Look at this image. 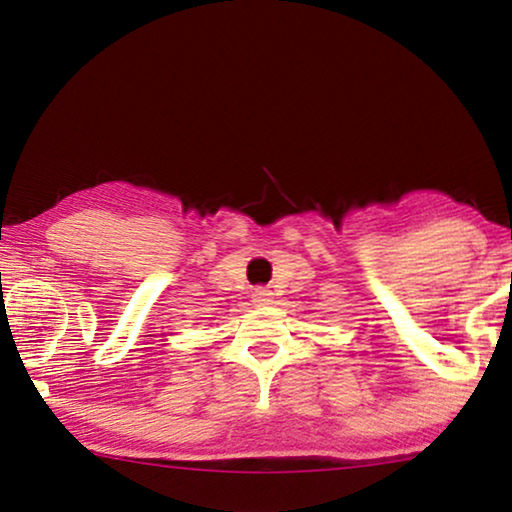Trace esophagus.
<instances>
[{
  "label": "esophagus",
  "instance_id": "esophagus-1",
  "mask_svg": "<svg viewBox=\"0 0 512 512\" xmlns=\"http://www.w3.org/2000/svg\"><path fill=\"white\" fill-rule=\"evenodd\" d=\"M271 289L268 287H257L255 291H253V300L257 302V305H266V302H271Z\"/></svg>",
  "mask_w": 512,
  "mask_h": 512
}]
</instances>
